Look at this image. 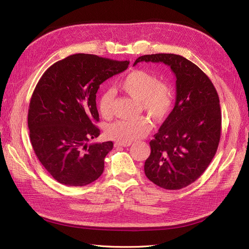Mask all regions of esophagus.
<instances>
[{"label":"esophagus","mask_w":249,"mask_h":249,"mask_svg":"<svg viewBox=\"0 0 249 249\" xmlns=\"http://www.w3.org/2000/svg\"><path fill=\"white\" fill-rule=\"evenodd\" d=\"M132 144V142H115V146H130Z\"/></svg>","instance_id":"1"}]
</instances>
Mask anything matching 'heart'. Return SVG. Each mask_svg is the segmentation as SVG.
I'll list each match as a JSON object with an SVG mask.
<instances>
[{
  "instance_id": "heart-1",
  "label": "heart",
  "mask_w": 249,
  "mask_h": 249,
  "mask_svg": "<svg viewBox=\"0 0 249 249\" xmlns=\"http://www.w3.org/2000/svg\"><path fill=\"white\" fill-rule=\"evenodd\" d=\"M120 88L133 99L140 102L142 109L153 118L160 120L166 116L175 103L172 88L166 83L159 82L153 72L143 70L131 71L120 83ZM114 91H104L99 99V110L102 116L110 118L113 114ZM152 124L144 117L124 119L111 124L107 127V136L118 142H132L146 135Z\"/></svg>"
}]
</instances>
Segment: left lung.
<instances>
[{
  "instance_id": "8db88e82",
  "label": "left lung",
  "mask_w": 249,
  "mask_h": 249,
  "mask_svg": "<svg viewBox=\"0 0 249 249\" xmlns=\"http://www.w3.org/2000/svg\"><path fill=\"white\" fill-rule=\"evenodd\" d=\"M162 62L177 78L175 108L150 140L145 176L164 189L178 190L195 182L217 152L221 134L219 96L197 65L175 54H152L138 62Z\"/></svg>"
}]
</instances>
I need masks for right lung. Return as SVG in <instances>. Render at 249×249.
Here are the masks:
<instances>
[{
    "mask_svg": "<svg viewBox=\"0 0 249 249\" xmlns=\"http://www.w3.org/2000/svg\"><path fill=\"white\" fill-rule=\"evenodd\" d=\"M129 61L90 54L66 57L50 66L37 83L28 112L30 140L42 166L57 182L82 187L104 171L113 142L99 137L96 92Z\"/></svg>",
    "mask_w": 249,
    "mask_h": 249,
    "instance_id": "obj_1",
    "label": "right lung"
}]
</instances>
